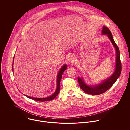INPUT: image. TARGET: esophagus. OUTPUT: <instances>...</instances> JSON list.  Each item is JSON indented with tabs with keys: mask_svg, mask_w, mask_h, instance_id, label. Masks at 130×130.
<instances>
[{
	"mask_svg": "<svg viewBox=\"0 0 130 130\" xmlns=\"http://www.w3.org/2000/svg\"><path fill=\"white\" fill-rule=\"evenodd\" d=\"M74 56H70L69 57V60L70 61H71V62H73L74 60Z\"/></svg>",
	"mask_w": 130,
	"mask_h": 130,
	"instance_id": "obj_1",
	"label": "esophagus"
}]
</instances>
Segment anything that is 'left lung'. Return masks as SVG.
Listing matches in <instances>:
<instances>
[{"label":"left lung","instance_id":"obj_1","mask_svg":"<svg viewBox=\"0 0 130 130\" xmlns=\"http://www.w3.org/2000/svg\"><path fill=\"white\" fill-rule=\"evenodd\" d=\"M103 35H107L109 38L116 51V68L113 74L107 79H106L100 84L90 86L87 85L83 80V78L77 77L78 83L81 89L86 93L92 95H98L105 93L108 90L110 89L117 79L120 76L122 71V64L120 60V54L119 47L116 44L112 35L110 29L107 27L104 26L102 31Z\"/></svg>","mask_w":130,"mask_h":130}]
</instances>
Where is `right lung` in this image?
Returning <instances> with one entry per match:
<instances>
[{
	"mask_svg": "<svg viewBox=\"0 0 130 130\" xmlns=\"http://www.w3.org/2000/svg\"><path fill=\"white\" fill-rule=\"evenodd\" d=\"M13 61H14V58L13 59ZM67 66L66 64H64L60 69L59 73H58L57 76V87H56V89L55 92L54 93H53V94H52V95L48 96V97H46V98H33V97H30L29 96L26 95H25L26 96L31 99L32 100H34L35 101H39V102H44V101H51L53 100L54 98H55L56 96L58 95V93L60 91V80L61 79L62 77V75L63 74V73L64 72V71L67 69ZM12 70H13V66H12Z\"/></svg>",
	"mask_w": 130,
	"mask_h": 130,
	"instance_id": "1",
	"label": "right lung"
}]
</instances>
